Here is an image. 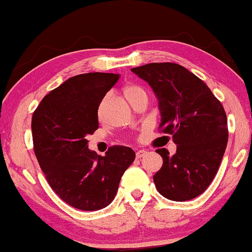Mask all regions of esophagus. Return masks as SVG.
I'll use <instances>...</instances> for the list:
<instances>
[{"label":"esophagus","instance_id":"1","mask_svg":"<svg viewBox=\"0 0 252 252\" xmlns=\"http://www.w3.org/2000/svg\"><path fill=\"white\" fill-rule=\"evenodd\" d=\"M146 155H147V151L146 150H138L137 154H135V156H137L138 159H141L142 157H145Z\"/></svg>","mask_w":252,"mask_h":252}]
</instances>
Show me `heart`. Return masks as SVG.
I'll return each mask as SVG.
<instances>
[{"label": "heart", "instance_id": "b5f03b06", "mask_svg": "<svg viewBox=\"0 0 252 252\" xmlns=\"http://www.w3.org/2000/svg\"><path fill=\"white\" fill-rule=\"evenodd\" d=\"M123 95H125V97L127 99V102L129 103L133 102L134 99L137 98L147 97V93L145 89L134 83H129L123 87Z\"/></svg>", "mask_w": 252, "mask_h": 252}]
</instances>
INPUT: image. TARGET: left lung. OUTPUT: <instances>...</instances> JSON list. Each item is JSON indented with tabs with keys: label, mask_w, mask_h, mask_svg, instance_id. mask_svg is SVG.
Wrapping results in <instances>:
<instances>
[{
	"label": "left lung",
	"mask_w": 252,
	"mask_h": 252,
	"mask_svg": "<svg viewBox=\"0 0 252 252\" xmlns=\"http://www.w3.org/2000/svg\"><path fill=\"white\" fill-rule=\"evenodd\" d=\"M149 84L158 99L163 133L173 135L174 155L156 150L162 166L154 176L156 189L170 201L197 197L218 173L227 143L224 109L206 84L185 67L153 63L131 69Z\"/></svg>",
	"instance_id": "obj_1"
}]
</instances>
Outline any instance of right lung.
<instances>
[{
    "label": "right lung",
    "instance_id": "add662e5",
    "mask_svg": "<svg viewBox=\"0 0 252 252\" xmlns=\"http://www.w3.org/2000/svg\"><path fill=\"white\" fill-rule=\"evenodd\" d=\"M119 77L110 73L70 77L47 94L32 115L39 165L55 193L75 209L97 211L111 204L135 158L129 147H111L98 156L87 145L86 135L98 129V106Z\"/></svg>",
    "mask_w": 252,
    "mask_h": 252
}]
</instances>
